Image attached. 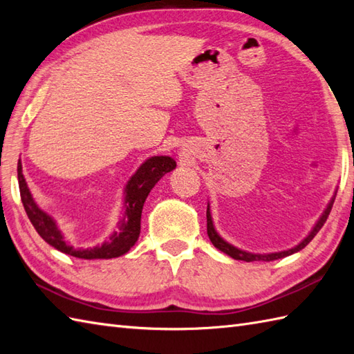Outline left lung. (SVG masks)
Here are the masks:
<instances>
[{
	"label": "left lung",
	"mask_w": 354,
	"mask_h": 354,
	"mask_svg": "<svg viewBox=\"0 0 354 354\" xmlns=\"http://www.w3.org/2000/svg\"><path fill=\"white\" fill-rule=\"evenodd\" d=\"M333 202H335V201L332 199V202H330L328 207L326 208L324 214L321 216V219L318 221V223L315 225V228L312 230L310 234L307 236L298 246L292 248V250H289V251H281V252H275V254H251V252H245V251L237 250V248L231 246L230 243L225 242L223 239H221L219 234H217L214 227H213V221H212V214H209V208H207V234H208L209 240H212V243L217 248V250H221L222 252L228 254L230 257H232V259L243 260V261H272V260H277V259H283V257H286V255H290V254H293V252H298L299 250H303L304 246L309 245L310 240H312L315 236H317V232L322 228V225L326 223L330 212H332Z\"/></svg>",
	"instance_id": "1"
}]
</instances>
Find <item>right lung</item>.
<instances>
[{
    "mask_svg": "<svg viewBox=\"0 0 354 354\" xmlns=\"http://www.w3.org/2000/svg\"><path fill=\"white\" fill-rule=\"evenodd\" d=\"M175 167L176 162L175 160H171L170 156L149 158L126 185V212L122 222L118 225V231L112 234L109 242L103 243L102 246H95L93 250H76V248H73L65 242L62 232L57 228L56 222L35 204L24 179V175H22L21 161L18 162V184L22 205H24L28 219L37 231V234H39L48 245L56 248L57 251L73 255V257L77 259H114L126 254L135 245V242H137L141 228V212L147 194L165 173H169Z\"/></svg>",
    "mask_w": 354,
    "mask_h": 354,
    "instance_id": "obj_1",
    "label": "right lung"
}]
</instances>
